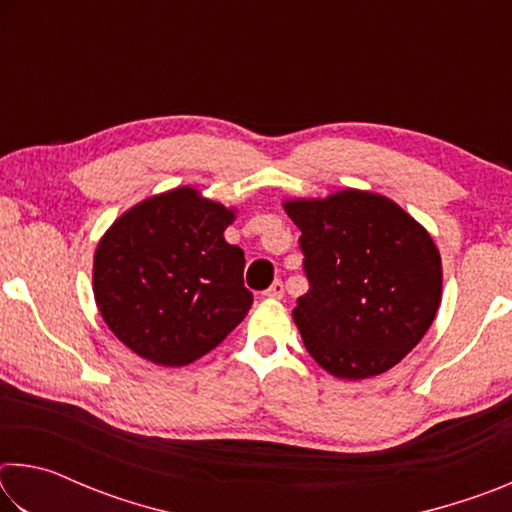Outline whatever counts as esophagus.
<instances>
[{"label":"esophagus","mask_w":512,"mask_h":512,"mask_svg":"<svg viewBox=\"0 0 512 512\" xmlns=\"http://www.w3.org/2000/svg\"><path fill=\"white\" fill-rule=\"evenodd\" d=\"M266 298H271V300H280L282 296H284V284H282V280H275L271 287L266 289V293H264Z\"/></svg>","instance_id":"34e87169"}]
</instances>
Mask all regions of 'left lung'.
Instances as JSON below:
<instances>
[{
  "mask_svg": "<svg viewBox=\"0 0 512 512\" xmlns=\"http://www.w3.org/2000/svg\"><path fill=\"white\" fill-rule=\"evenodd\" d=\"M309 291L293 320L320 368L339 379L391 370L422 341L440 307L443 264L429 232L391 198L341 189L293 198Z\"/></svg>",
  "mask_w": 512,
  "mask_h": 512,
  "instance_id": "obj_1",
  "label": "left lung"
}]
</instances>
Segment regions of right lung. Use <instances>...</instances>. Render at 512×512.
Masks as SVG:
<instances>
[{
	"mask_svg": "<svg viewBox=\"0 0 512 512\" xmlns=\"http://www.w3.org/2000/svg\"><path fill=\"white\" fill-rule=\"evenodd\" d=\"M235 210L194 187L124 212L94 253L92 289L110 332L137 357L167 368L214 350L253 305L246 257L223 232Z\"/></svg>",
	"mask_w": 512,
	"mask_h": 512,
	"instance_id": "obj_1",
	"label": "right lung"
}]
</instances>
